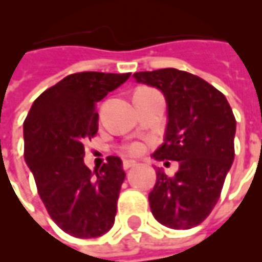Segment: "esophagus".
I'll return each mask as SVG.
<instances>
[{"mask_svg": "<svg viewBox=\"0 0 262 262\" xmlns=\"http://www.w3.org/2000/svg\"><path fill=\"white\" fill-rule=\"evenodd\" d=\"M137 166V161L134 160H124L123 161V168L124 170H128V168H131V167Z\"/></svg>", "mask_w": 262, "mask_h": 262, "instance_id": "obj_1", "label": "esophagus"}]
</instances>
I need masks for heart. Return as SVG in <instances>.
<instances>
[{"mask_svg":"<svg viewBox=\"0 0 262 262\" xmlns=\"http://www.w3.org/2000/svg\"><path fill=\"white\" fill-rule=\"evenodd\" d=\"M123 150L125 153H128V155H139V153L143 152V145L139 142L128 143V145H125L123 147Z\"/></svg>","mask_w":262,"mask_h":262,"instance_id":"b5f03b06","label":"heart"}]
</instances>
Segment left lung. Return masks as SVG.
Wrapping results in <instances>:
<instances>
[{"mask_svg":"<svg viewBox=\"0 0 262 262\" xmlns=\"http://www.w3.org/2000/svg\"><path fill=\"white\" fill-rule=\"evenodd\" d=\"M134 78L166 96V137L153 157L180 161L174 177L156 170L152 214L164 227L190 229L210 215L233 163V112L222 92L188 72L168 68L138 72Z\"/></svg>","mask_w":262,"mask_h":262,"instance_id":"left-lung-1","label":"left lung"}]
</instances>
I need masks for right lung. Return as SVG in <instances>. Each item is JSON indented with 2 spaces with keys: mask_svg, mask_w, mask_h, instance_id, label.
Listing matches in <instances>:
<instances>
[{
  "mask_svg": "<svg viewBox=\"0 0 262 262\" xmlns=\"http://www.w3.org/2000/svg\"><path fill=\"white\" fill-rule=\"evenodd\" d=\"M129 76L70 74L35 99L23 123L25 160L38 194L55 224L74 237H98L115 224L123 163L109 156L92 172L84 164V143L98 133L96 103Z\"/></svg>",
  "mask_w": 262,
  "mask_h": 262,
  "instance_id": "1",
  "label": "right lung"
}]
</instances>
